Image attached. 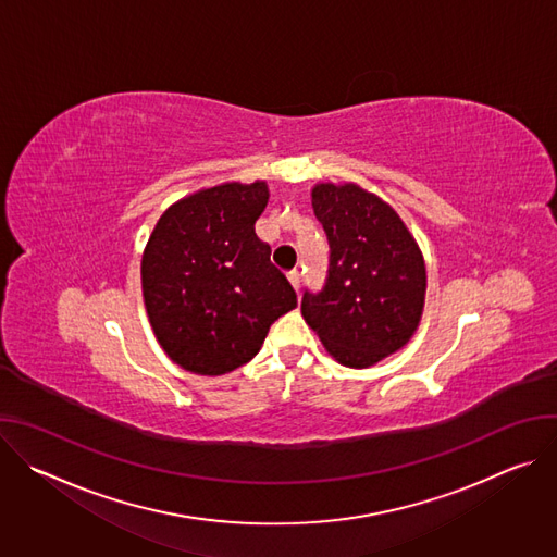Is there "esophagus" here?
Segmentation results:
<instances>
[{
  "instance_id": "esophagus-1",
  "label": "esophagus",
  "mask_w": 557,
  "mask_h": 557,
  "mask_svg": "<svg viewBox=\"0 0 557 557\" xmlns=\"http://www.w3.org/2000/svg\"><path fill=\"white\" fill-rule=\"evenodd\" d=\"M288 282L295 286V290H299V284H301V273L295 269L288 273Z\"/></svg>"
}]
</instances>
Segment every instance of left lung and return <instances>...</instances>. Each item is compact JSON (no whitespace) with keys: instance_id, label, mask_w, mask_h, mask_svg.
I'll return each mask as SVG.
<instances>
[{"instance_id":"8db88e82","label":"left lung","mask_w":557,"mask_h":557,"mask_svg":"<svg viewBox=\"0 0 557 557\" xmlns=\"http://www.w3.org/2000/svg\"><path fill=\"white\" fill-rule=\"evenodd\" d=\"M310 205L331 258L324 288L304 293L301 317L335 361L370 368L401 350L421 324L423 253L401 215L357 183H317Z\"/></svg>"}]
</instances>
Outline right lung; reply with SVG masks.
Here are the masks:
<instances>
[{
    "mask_svg": "<svg viewBox=\"0 0 557 557\" xmlns=\"http://www.w3.org/2000/svg\"><path fill=\"white\" fill-rule=\"evenodd\" d=\"M267 181L189 194L158 218L140 260L145 310L168 357L220 376L251 361L277 317L297 306L256 235Z\"/></svg>",
    "mask_w": 557,
    "mask_h": 557,
    "instance_id": "obj_1",
    "label": "right lung"
}]
</instances>
